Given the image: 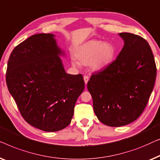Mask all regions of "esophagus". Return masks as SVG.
Here are the masks:
<instances>
[{"mask_svg": "<svg viewBox=\"0 0 160 160\" xmlns=\"http://www.w3.org/2000/svg\"><path fill=\"white\" fill-rule=\"evenodd\" d=\"M83 79H84L85 85H87V83H88V80H89V78L88 77V76H84V78H83Z\"/></svg>", "mask_w": 160, "mask_h": 160, "instance_id": "34e87169", "label": "esophagus"}]
</instances>
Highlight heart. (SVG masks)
<instances>
[{
	"instance_id": "heart-1",
	"label": "heart",
	"mask_w": 160,
	"mask_h": 160,
	"mask_svg": "<svg viewBox=\"0 0 160 160\" xmlns=\"http://www.w3.org/2000/svg\"><path fill=\"white\" fill-rule=\"evenodd\" d=\"M115 55V48L109 42H102L98 40H89L80 46L76 51V61L72 58V62L75 67L80 64H88L93 71H100L105 69L112 62Z\"/></svg>"
}]
</instances>
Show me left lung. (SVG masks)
<instances>
[{
    "label": "left lung",
    "mask_w": 160,
    "mask_h": 160,
    "mask_svg": "<svg viewBox=\"0 0 160 160\" xmlns=\"http://www.w3.org/2000/svg\"><path fill=\"white\" fill-rule=\"evenodd\" d=\"M124 46L116 60L93 73L87 88L100 122L120 127L139 118L154 88L157 67L151 47L141 36L120 33Z\"/></svg>",
    "instance_id": "left-lung-1"
}]
</instances>
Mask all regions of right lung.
I'll return each mask as SVG.
<instances>
[{"label":"right lung","mask_w":160,"mask_h":160,"mask_svg":"<svg viewBox=\"0 0 160 160\" xmlns=\"http://www.w3.org/2000/svg\"><path fill=\"white\" fill-rule=\"evenodd\" d=\"M53 34H36L16 46L6 71V84L22 116L46 132L64 129L71 122L82 75L66 73Z\"/></svg>","instance_id":"right-lung-1"}]
</instances>
